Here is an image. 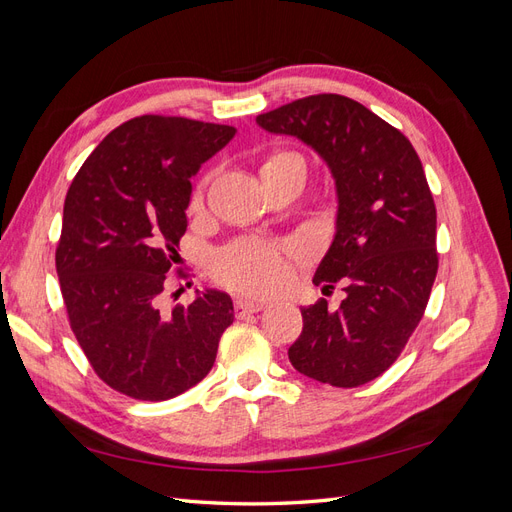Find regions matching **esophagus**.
Wrapping results in <instances>:
<instances>
[{"mask_svg": "<svg viewBox=\"0 0 512 512\" xmlns=\"http://www.w3.org/2000/svg\"><path fill=\"white\" fill-rule=\"evenodd\" d=\"M267 307V301H252V299H237L235 301V309H237V316H247V314H256L262 312V309Z\"/></svg>", "mask_w": 512, "mask_h": 512, "instance_id": "obj_1", "label": "esophagus"}]
</instances>
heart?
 <instances>
[{"label":"heart","instance_id":"obj_1","mask_svg":"<svg viewBox=\"0 0 512 512\" xmlns=\"http://www.w3.org/2000/svg\"><path fill=\"white\" fill-rule=\"evenodd\" d=\"M288 162V164H303V158L297 153H280L271 158L267 164ZM205 198V183H200L192 196V207L203 205ZM215 275L218 280L239 288L250 294H262L277 288L286 277V267L282 262L280 247L269 241L258 239H241L230 243L228 247L215 258Z\"/></svg>","mask_w":512,"mask_h":512}]
</instances>
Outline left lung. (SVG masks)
<instances>
[{"label": "left lung", "mask_w": 512, "mask_h": 512, "mask_svg": "<svg viewBox=\"0 0 512 512\" xmlns=\"http://www.w3.org/2000/svg\"><path fill=\"white\" fill-rule=\"evenodd\" d=\"M271 134L297 136L327 162L337 190L335 237L314 284L346 292L301 307L288 348L299 374L342 386L389 369L421 322L438 273L436 205L408 138L369 108L337 94L307 96L262 113Z\"/></svg>", "instance_id": "left-lung-1"}]
</instances>
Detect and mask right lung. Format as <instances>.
Masks as SVG:
<instances>
[{
  "label": "right lung",
  "instance_id": "add662e5",
  "mask_svg": "<svg viewBox=\"0 0 512 512\" xmlns=\"http://www.w3.org/2000/svg\"><path fill=\"white\" fill-rule=\"evenodd\" d=\"M235 132L185 117H134L94 149L66 194L55 252L61 297L87 361L123 395L164 401L192 389L235 320L220 290L170 314L160 309L188 228L190 177Z\"/></svg>",
  "mask_w": 512,
  "mask_h": 512
}]
</instances>
